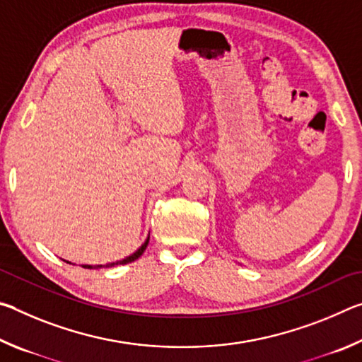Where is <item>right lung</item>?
Here are the masks:
<instances>
[{"instance_id": "add662e5", "label": "right lung", "mask_w": 362, "mask_h": 362, "mask_svg": "<svg viewBox=\"0 0 362 362\" xmlns=\"http://www.w3.org/2000/svg\"><path fill=\"white\" fill-rule=\"evenodd\" d=\"M148 241H150V235L146 236L145 243H144L142 246H140V247L136 250V252L131 254L129 257H126V259H122V260L112 262V263H107V265H81V267H83V268H110V267H115V265H126V263H131V262H134V260H137L139 257L145 252L146 246H148ZM65 262H66V260H65ZM66 263H71V262H66ZM71 265H73V263H71Z\"/></svg>"}]
</instances>
